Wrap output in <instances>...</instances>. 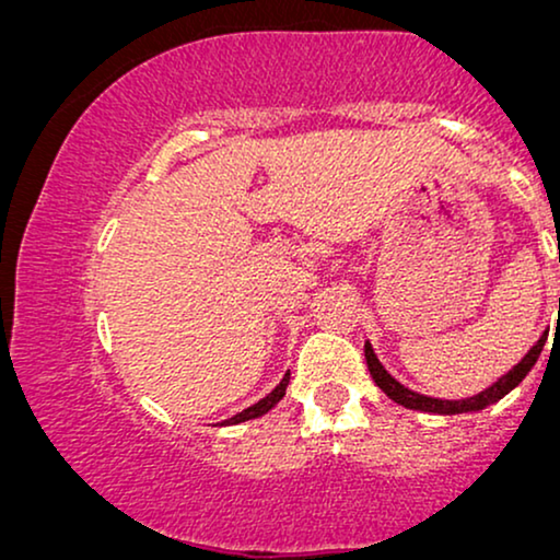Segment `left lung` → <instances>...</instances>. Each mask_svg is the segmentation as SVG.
I'll return each mask as SVG.
<instances>
[{
  "mask_svg": "<svg viewBox=\"0 0 560 560\" xmlns=\"http://www.w3.org/2000/svg\"><path fill=\"white\" fill-rule=\"evenodd\" d=\"M546 337H548V329L542 332L540 340L533 345V350L527 352V355L520 360L508 375H502L498 383H492L490 388L477 393V396L462 398V400L429 398V396H421V393L408 390L406 385H400L396 377H393L388 370H385L381 362H377L373 348H370V342H365V362H368V370H370V375H373L377 388H381L388 398L396 400V404L406 406V408H416V411H429V413H446V416L448 413H467V411H482V408H487L490 404H494V400H500L502 396H505V393L513 390L515 385L523 381L527 373H530L535 360L540 358V350H542V345H546Z\"/></svg>",
  "mask_w": 560,
  "mask_h": 560,
  "instance_id": "left-lung-1",
  "label": "left lung"
}]
</instances>
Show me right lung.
Here are the masks:
<instances>
[{
  "instance_id": "1",
  "label": "right lung",
  "mask_w": 560,
  "mask_h": 560,
  "mask_svg": "<svg viewBox=\"0 0 560 560\" xmlns=\"http://www.w3.org/2000/svg\"><path fill=\"white\" fill-rule=\"evenodd\" d=\"M287 385H289V370H287V375L281 377V383L277 385V388L269 393V396L261 398V400H258V404H254L250 408H246V411L235 413L233 419H228L225 423H241V421H248V419H258V416H264L266 411H271V408L277 406L279 400L283 398V393H287Z\"/></svg>"
}]
</instances>
